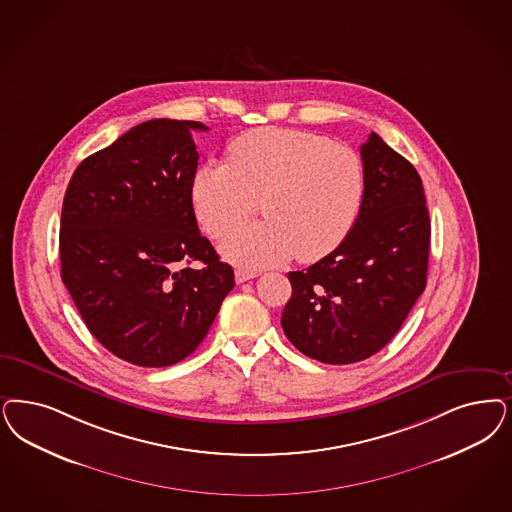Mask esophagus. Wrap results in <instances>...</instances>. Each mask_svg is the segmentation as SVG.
I'll return each mask as SVG.
<instances>
[{
	"instance_id": "obj_1",
	"label": "esophagus",
	"mask_w": 512,
	"mask_h": 512,
	"mask_svg": "<svg viewBox=\"0 0 512 512\" xmlns=\"http://www.w3.org/2000/svg\"><path fill=\"white\" fill-rule=\"evenodd\" d=\"M257 276H259V272H255V270H246V268H238V270L234 272L236 283H244L247 282V280L257 278Z\"/></svg>"
}]
</instances>
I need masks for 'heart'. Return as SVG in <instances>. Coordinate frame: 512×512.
Returning <instances> with one entry per match:
<instances>
[{
    "mask_svg": "<svg viewBox=\"0 0 512 512\" xmlns=\"http://www.w3.org/2000/svg\"><path fill=\"white\" fill-rule=\"evenodd\" d=\"M365 193V164L352 147L283 128L242 134L229 145V164H202L191 185L196 219L212 236L262 200L265 222L221 240V253L242 266L278 265L295 253L304 263L323 259L350 234Z\"/></svg>",
    "mask_w": 512,
    "mask_h": 512,
    "instance_id": "1",
    "label": "heart"
}]
</instances>
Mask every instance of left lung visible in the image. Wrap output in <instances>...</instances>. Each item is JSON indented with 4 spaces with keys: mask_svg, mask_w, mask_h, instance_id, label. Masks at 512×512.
<instances>
[{
    "mask_svg": "<svg viewBox=\"0 0 512 512\" xmlns=\"http://www.w3.org/2000/svg\"><path fill=\"white\" fill-rule=\"evenodd\" d=\"M367 193L346 240L306 270L289 272L283 333L329 365L380 352L427 283L431 223L422 177L372 132L361 145Z\"/></svg>",
    "mask_w": 512,
    "mask_h": 512,
    "instance_id": "8db88e82",
    "label": "left lung"
}]
</instances>
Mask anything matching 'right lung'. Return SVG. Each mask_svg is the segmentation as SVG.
I'll use <instances>...</instances> for the list:
<instances>
[{
    "label": "right lung",
    "mask_w": 512,
    "mask_h": 512,
    "mask_svg": "<svg viewBox=\"0 0 512 512\" xmlns=\"http://www.w3.org/2000/svg\"><path fill=\"white\" fill-rule=\"evenodd\" d=\"M196 121L130 128L73 172L60 219V266L81 318L119 359L170 367L208 335L234 270L196 225ZM200 260L202 269L176 266Z\"/></svg>",
    "instance_id": "1"
}]
</instances>
